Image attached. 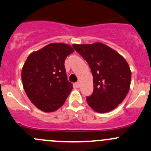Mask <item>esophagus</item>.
I'll return each instance as SVG.
<instances>
[{
  "label": "esophagus",
  "mask_w": 151,
  "mask_h": 151,
  "mask_svg": "<svg viewBox=\"0 0 151 151\" xmlns=\"http://www.w3.org/2000/svg\"><path fill=\"white\" fill-rule=\"evenodd\" d=\"M74 85L76 88H79V87H80V83H79V82H76V83L74 84Z\"/></svg>",
  "instance_id": "obj_1"
}]
</instances>
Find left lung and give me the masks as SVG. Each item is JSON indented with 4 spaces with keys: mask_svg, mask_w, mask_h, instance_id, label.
Wrapping results in <instances>:
<instances>
[{
    "mask_svg": "<svg viewBox=\"0 0 151 151\" xmlns=\"http://www.w3.org/2000/svg\"><path fill=\"white\" fill-rule=\"evenodd\" d=\"M76 51L88 63L93 77V93L86 100L98 113H106L118 106L127 95L132 72L126 60L101 42L73 44Z\"/></svg>",
    "mask_w": 151,
    "mask_h": 151,
    "instance_id": "obj_1",
    "label": "left lung"
}]
</instances>
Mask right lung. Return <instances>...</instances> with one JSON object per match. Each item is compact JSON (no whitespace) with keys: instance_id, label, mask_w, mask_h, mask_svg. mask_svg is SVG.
<instances>
[{"instance_id":"add662e5","label":"right lung","mask_w":151,"mask_h":151,"mask_svg":"<svg viewBox=\"0 0 151 151\" xmlns=\"http://www.w3.org/2000/svg\"><path fill=\"white\" fill-rule=\"evenodd\" d=\"M74 50L68 44L50 43L27 58L22 84L28 98L40 110L55 111L71 93L72 84L67 80L64 61Z\"/></svg>"}]
</instances>
